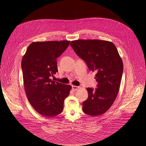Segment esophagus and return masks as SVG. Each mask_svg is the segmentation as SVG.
<instances>
[{
  "label": "esophagus",
  "instance_id": "1",
  "mask_svg": "<svg viewBox=\"0 0 146 146\" xmlns=\"http://www.w3.org/2000/svg\"><path fill=\"white\" fill-rule=\"evenodd\" d=\"M79 88H80V87L78 86H75V85H72V89L73 90H76L79 89Z\"/></svg>",
  "mask_w": 146,
  "mask_h": 146
}]
</instances>
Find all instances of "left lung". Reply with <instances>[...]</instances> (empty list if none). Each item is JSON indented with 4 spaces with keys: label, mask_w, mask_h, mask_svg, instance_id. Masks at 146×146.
<instances>
[{
    "label": "left lung",
    "mask_w": 146,
    "mask_h": 146,
    "mask_svg": "<svg viewBox=\"0 0 146 146\" xmlns=\"http://www.w3.org/2000/svg\"><path fill=\"white\" fill-rule=\"evenodd\" d=\"M70 45L89 70L96 72L98 88H86L88 98L83 103L84 112L91 116L101 115L111 107L119 91L123 72L122 59L112 42L79 39Z\"/></svg>",
    "instance_id": "8db88e82"
}]
</instances>
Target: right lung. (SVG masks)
<instances>
[{
	"instance_id": "add662e5",
	"label": "right lung",
	"mask_w": 146,
	"mask_h": 146,
	"mask_svg": "<svg viewBox=\"0 0 146 146\" xmlns=\"http://www.w3.org/2000/svg\"><path fill=\"white\" fill-rule=\"evenodd\" d=\"M70 41L33 42L23 55L21 67L23 85L29 102L39 114L53 117L62 112L64 99L72 86L52 81L57 70L56 59Z\"/></svg>"
}]
</instances>
